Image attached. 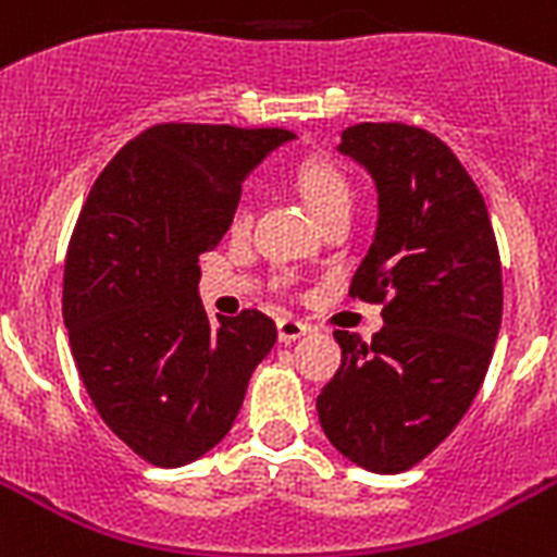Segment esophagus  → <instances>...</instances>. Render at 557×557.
<instances>
[{
  "instance_id": "esophagus-1",
  "label": "esophagus",
  "mask_w": 557,
  "mask_h": 557,
  "mask_svg": "<svg viewBox=\"0 0 557 557\" xmlns=\"http://www.w3.org/2000/svg\"><path fill=\"white\" fill-rule=\"evenodd\" d=\"M311 325L302 323L297 318H280L277 320V334H280V343H294L300 341L302 334H309Z\"/></svg>"
}]
</instances>
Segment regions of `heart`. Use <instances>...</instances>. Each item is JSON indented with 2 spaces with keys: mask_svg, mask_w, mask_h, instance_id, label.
<instances>
[{
  "mask_svg": "<svg viewBox=\"0 0 557 557\" xmlns=\"http://www.w3.org/2000/svg\"><path fill=\"white\" fill-rule=\"evenodd\" d=\"M297 185H300V194L306 206L311 208V214L320 216L323 211H329L332 206H343L349 202V183L341 171L334 169L332 162L325 160H311L302 162L300 171H297ZM248 223V208L239 202L232 214V228H243Z\"/></svg>",
  "mask_w": 557,
  "mask_h": 557,
  "instance_id": "obj_1",
  "label": "heart"
}]
</instances>
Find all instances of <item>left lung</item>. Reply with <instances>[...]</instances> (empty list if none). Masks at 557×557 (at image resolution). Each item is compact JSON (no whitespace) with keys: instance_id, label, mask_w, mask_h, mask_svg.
Here are the masks:
<instances>
[{"instance_id":"1","label":"left lung","mask_w":557,"mask_h":557,"mask_svg":"<svg viewBox=\"0 0 557 557\" xmlns=\"http://www.w3.org/2000/svg\"><path fill=\"white\" fill-rule=\"evenodd\" d=\"M337 151L377 191L351 294L386 309L372 343L334 332L343 363L318 414L343 458L395 474L449 437L486 377L504 311L500 257L478 185L435 134L360 122L343 131Z\"/></svg>"}]
</instances>
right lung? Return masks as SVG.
<instances>
[{"mask_svg":"<svg viewBox=\"0 0 557 557\" xmlns=\"http://www.w3.org/2000/svg\"><path fill=\"white\" fill-rule=\"evenodd\" d=\"M283 128L165 122L134 137L90 188L65 257L62 318L108 429L157 467L214 449L277 341L263 311L211 320L200 255L232 225L246 176Z\"/></svg>","mask_w":557,"mask_h":557,"instance_id":"obj_1","label":"right lung"}]
</instances>
